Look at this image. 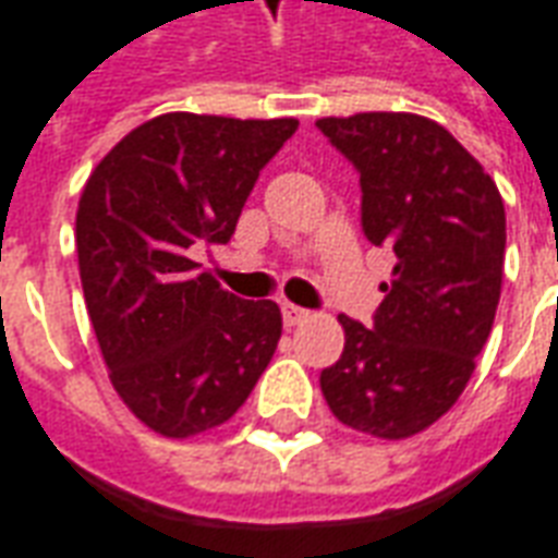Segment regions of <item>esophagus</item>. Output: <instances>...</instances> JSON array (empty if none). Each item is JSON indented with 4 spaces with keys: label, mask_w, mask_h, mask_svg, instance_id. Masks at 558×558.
Here are the masks:
<instances>
[{
    "label": "esophagus",
    "mask_w": 558,
    "mask_h": 558,
    "mask_svg": "<svg viewBox=\"0 0 558 558\" xmlns=\"http://www.w3.org/2000/svg\"><path fill=\"white\" fill-rule=\"evenodd\" d=\"M308 318L306 308L294 306V303H282V320L284 327H296V324H303V320Z\"/></svg>",
    "instance_id": "obj_1"
}]
</instances>
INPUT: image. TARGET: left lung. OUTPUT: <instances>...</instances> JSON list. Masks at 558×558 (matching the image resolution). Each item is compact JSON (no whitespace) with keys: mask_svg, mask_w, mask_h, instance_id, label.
<instances>
[{"mask_svg":"<svg viewBox=\"0 0 558 558\" xmlns=\"http://www.w3.org/2000/svg\"><path fill=\"white\" fill-rule=\"evenodd\" d=\"M318 130L360 172L365 238L398 258L372 327L339 315L344 351L320 372V392L348 428L404 440L449 413L490 336L506 262L502 195L430 118L356 112L320 118Z\"/></svg>","mask_w":558,"mask_h":558,"instance_id":"1","label":"left lung"}]
</instances>
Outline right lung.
<instances>
[{
	"mask_svg": "<svg viewBox=\"0 0 558 558\" xmlns=\"http://www.w3.org/2000/svg\"><path fill=\"white\" fill-rule=\"evenodd\" d=\"M296 118L166 112L130 130L85 181L76 255L97 344L130 413L184 440L229 422L282 336L274 300H240L190 258L229 243Z\"/></svg>",
	"mask_w": 558,
	"mask_h": 558,
	"instance_id": "right-lung-1",
	"label": "right lung"
}]
</instances>
